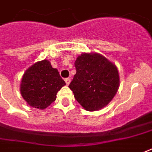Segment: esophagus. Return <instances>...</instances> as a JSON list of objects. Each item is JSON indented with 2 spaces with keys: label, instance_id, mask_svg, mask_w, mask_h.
<instances>
[{
  "label": "esophagus",
  "instance_id": "34e87169",
  "mask_svg": "<svg viewBox=\"0 0 152 152\" xmlns=\"http://www.w3.org/2000/svg\"><path fill=\"white\" fill-rule=\"evenodd\" d=\"M64 81H65V83H66L67 85L69 86V83H70V82H71V79L66 78V79H65V80H64Z\"/></svg>",
  "mask_w": 152,
  "mask_h": 152
}]
</instances>
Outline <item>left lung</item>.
<instances>
[{"label":"left lung","instance_id":"left-lung-1","mask_svg":"<svg viewBox=\"0 0 152 152\" xmlns=\"http://www.w3.org/2000/svg\"><path fill=\"white\" fill-rule=\"evenodd\" d=\"M76 73L69 88L84 110H99L117 94L120 77L115 64L98 53H83L75 61Z\"/></svg>","mask_w":152,"mask_h":152}]
</instances>
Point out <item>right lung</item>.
<instances>
[{"instance_id": "add662e5", "label": "right lung", "mask_w": 152, "mask_h": 152, "mask_svg": "<svg viewBox=\"0 0 152 152\" xmlns=\"http://www.w3.org/2000/svg\"><path fill=\"white\" fill-rule=\"evenodd\" d=\"M65 85L57 69L48 60L37 61L25 71L20 83V94L34 108L45 110L57 99V94Z\"/></svg>"}]
</instances>
